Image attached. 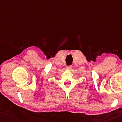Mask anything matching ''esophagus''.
Here are the masks:
<instances>
[{
  "label": "esophagus",
  "mask_w": 122,
  "mask_h": 122,
  "mask_svg": "<svg viewBox=\"0 0 122 122\" xmlns=\"http://www.w3.org/2000/svg\"><path fill=\"white\" fill-rule=\"evenodd\" d=\"M66 69H68V70H70L71 69V66H68L66 67Z\"/></svg>",
  "instance_id": "1"
}]
</instances>
